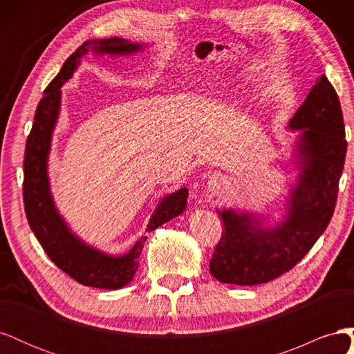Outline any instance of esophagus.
Segmentation results:
<instances>
[{
  "mask_svg": "<svg viewBox=\"0 0 354 354\" xmlns=\"http://www.w3.org/2000/svg\"><path fill=\"white\" fill-rule=\"evenodd\" d=\"M224 183H226V180H224V177L218 173H214L208 177V189H209V192H212V194H217V192H220V189L224 186Z\"/></svg>",
  "mask_w": 354,
  "mask_h": 354,
  "instance_id": "esophagus-1",
  "label": "esophagus"
}]
</instances>
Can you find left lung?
I'll return each mask as SVG.
<instances>
[{
	"instance_id": "left-lung-1",
	"label": "left lung",
	"mask_w": 354,
	"mask_h": 354,
	"mask_svg": "<svg viewBox=\"0 0 354 354\" xmlns=\"http://www.w3.org/2000/svg\"><path fill=\"white\" fill-rule=\"evenodd\" d=\"M289 128L301 130L297 145L301 174L291 190L285 220L267 229L251 214L217 209L224 229L209 272L223 283L251 286L289 272L312 250L334 214L347 142L338 94L325 75Z\"/></svg>"
}]
</instances>
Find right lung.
I'll return each instance as SVG.
<instances>
[{
	"mask_svg": "<svg viewBox=\"0 0 354 354\" xmlns=\"http://www.w3.org/2000/svg\"><path fill=\"white\" fill-rule=\"evenodd\" d=\"M140 48V44L116 37L85 41L68 57L57 77L48 84L38 103L34 125L28 136L24 159V202L28 223L50 260L72 279L85 286L120 289L130 283L138 269V259L147 236L145 234L138 239L125 255H108L85 245L71 233L65 220L57 212L50 194L47 159L51 133L55 130L60 109V87L72 77L81 57L90 51L97 55H130ZM187 194V189L181 187L160 201L146 232H152L180 216L186 208Z\"/></svg>",
	"mask_w": 354,
	"mask_h": 354,
	"instance_id": "right-lung-1",
	"label": "right lung"
}]
</instances>
